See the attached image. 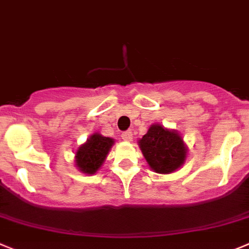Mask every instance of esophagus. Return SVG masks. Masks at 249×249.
<instances>
[{
	"label": "esophagus",
	"mask_w": 249,
	"mask_h": 249,
	"mask_svg": "<svg viewBox=\"0 0 249 249\" xmlns=\"http://www.w3.org/2000/svg\"><path fill=\"white\" fill-rule=\"evenodd\" d=\"M122 139L124 141H127V142L133 141V133L131 131H124V133H122Z\"/></svg>",
	"instance_id": "esophagus-1"
}]
</instances>
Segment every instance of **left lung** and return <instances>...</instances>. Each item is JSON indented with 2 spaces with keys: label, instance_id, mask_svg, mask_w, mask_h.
Returning <instances> with one entry per match:
<instances>
[{
  "label": "left lung",
  "instance_id": "left-lung-1",
  "mask_svg": "<svg viewBox=\"0 0 249 249\" xmlns=\"http://www.w3.org/2000/svg\"><path fill=\"white\" fill-rule=\"evenodd\" d=\"M139 142L150 169L158 174L178 171L187 158V146L180 133L161 124H152Z\"/></svg>",
  "mask_w": 249,
  "mask_h": 249
}]
</instances>
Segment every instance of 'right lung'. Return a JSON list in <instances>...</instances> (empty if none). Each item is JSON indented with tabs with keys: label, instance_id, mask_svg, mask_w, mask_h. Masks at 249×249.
I'll list each match as a JSON object with an SVG mask.
<instances>
[{
	"label": "right lung",
	"instance_id": "right-lung-1",
	"mask_svg": "<svg viewBox=\"0 0 249 249\" xmlns=\"http://www.w3.org/2000/svg\"><path fill=\"white\" fill-rule=\"evenodd\" d=\"M114 142V139L103 136L99 133L90 135L75 151V167L83 174L94 175L103 166Z\"/></svg>",
	"mask_w": 249,
	"mask_h": 249
}]
</instances>
